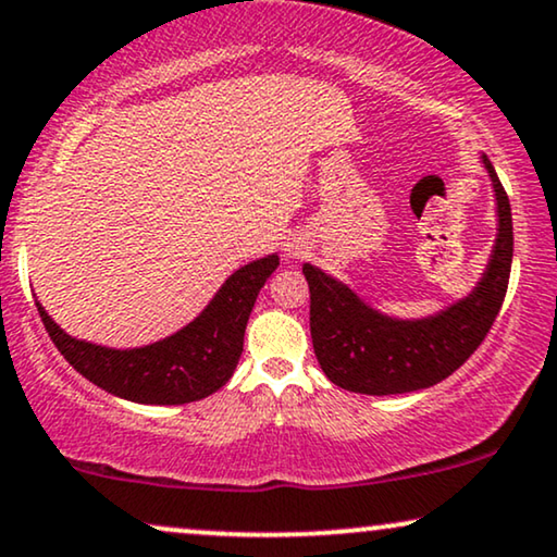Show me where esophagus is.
I'll list each match as a JSON object with an SVG mask.
<instances>
[{
    "label": "esophagus",
    "mask_w": 557,
    "mask_h": 557,
    "mask_svg": "<svg viewBox=\"0 0 557 557\" xmlns=\"http://www.w3.org/2000/svg\"><path fill=\"white\" fill-rule=\"evenodd\" d=\"M284 253L288 256V258H304L307 256V246H304L301 240H296V238H292L286 243V248H284Z\"/></svg>",
    "instance_id": "obj_1"
}]
</instances>
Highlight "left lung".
Wrapping results in <instances>:
<instances>
[{
	"label": "left lung",
	"instance_id": "1",
	"mask_svg": "<svg viewBox=\"0 0 557 557\" xmlns=\"http://www.w3.org/2000/svg\"><path fill=\"white\" fill-rule=\"evenodd\" d=\"M484 166L497 193V246L474 294L438 317L421 322L387 319L364 307L339 281L304 263L311 299V345L334 385L364 395L421 391L459 370L490 334L507 294L515 238L509 197L486 157Z\"/></svg>",
	"mask_w": 557,
	"mask_h": 557
}]
</instances>
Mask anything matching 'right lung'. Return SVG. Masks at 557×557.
Wrapping results in <instances>:
<instances>
[{"label":"right lung","mask_w":557,"mask_h":557,"mask_svg":"<svg viewBox=\"0 0 557 557\" xmlns=\"http://www.w3.org/2000/svg\"><path fill=\"white\" fill-rule=\"evenodd\" d=\"M276 265L278 256L243 265L193 324L139 349H109L78 342L67 337L40 304L37 311L58 352L94 385L134 403L180 406L208 398L231 380L240 360L243 334L256 296Z\"/></svg>","instance_id":"obj_1"}]
</instances>
